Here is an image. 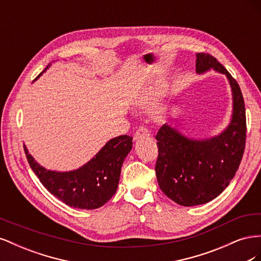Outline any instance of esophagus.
Returning <instances> with one entry per match:
<instances>
[{
  "instance_id": "34e87169",
  "label": "esophagus",
  "mask_w": 261,
  "mask_h": 261,
  "mask_svg": "<svg viewBox=\"0 0 261 261\" xmlns=\"http://www.w3.org/2000/svg\"><path fill=\"white\" fill-rule=\"evenodd\" d=\"M149 136H150V133L146 127H139L136 130L135 135H134V140H139V139H143V138H146Z\"/></svg>"
}]
</instances>
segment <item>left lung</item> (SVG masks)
Masks as SVG:
<instances>
[{
  "label": "left lung",
  "instance_id": "8db88e82",
  "mask_svg": "<svg viewBox=\"0 0 261 261\" xmlns=\"http://www.w3.org/2000/svg\"><path fill=\"white\" fill-rule=\"evenodd\" d=\"M210 69L224 74L231 86L233 113L227 127L218 136L193 139L164 124L155 136L158 183L170 199L185 207L209 202L222 193L238 171L245 150L246 114L240 86L216 58L197 53V74Z\"/></svg>",
  "mask_w": 261,
  "mask_h": 261
}]
</instances>
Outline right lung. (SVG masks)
<instances>
[{
  "mask_svg": "<svg viewBox=\"0 0 261 261\" xmlns=\"http://www.w3.org/2000/svg\"><path fill=\"white\" fill-rule=\"evenodd\" d=\"M132 147L133 137H115L109 140L90 161L69 172L46 170L35 161L26 146L23 150L30 168L52 195L69 207L91 210L103 206L116 193L122 164Z\"/></svg>",
  "mask_w": 261,
  "mask_h": 261,
  "instance_id": "add662e5",
  "label": "right lung"
}]
</instances>
